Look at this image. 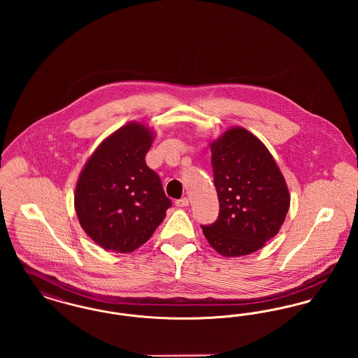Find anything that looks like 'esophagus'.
<instances>
[{
    "instance_id": "obj_1",
    "label": "esophagus",
    "mask_w": 358,
    "mask_h": 358,
    "mask_svg": "<svg viewBox=\"0 0 358 358\" xmlns=\"http://www.w3.org/2000/svg\"><path fill=\"white\" fill-rule=\"evenodd\" d=\"M187 205H189V200H187V197H182V199L176 201V206H178V208H185Z\"/></svg>"
}]
</instances>
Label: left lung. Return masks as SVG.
<instances>
[{"mask_svg": "<svg viewBox=\"0 0 358 358\" xmlns=\"http://www.w3.org/2000/svg\"><path fill=\"white\" fill-rule=\"evenodd\" d=\"M217 220L201 225L222 256L248 255L273 238L289 208L286 181L267 148L241 127L210 145Z\"/></svg>", "mask_w": 358, "mask_h": 358, "instance_id": "1", "label": "left lung"}]
</instances>
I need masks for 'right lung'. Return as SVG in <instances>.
Listing matches in <instances>:
<instances>
[{"label": "right lung", "mask_w": 358, "mask_h": 358, "mask_svg": "<svg viewBox=\"0 0 358 358\" xmlns=\"http://www.w3.org/2000/svg\"><path fill=\"white\" fill-rule=\"evenodd\" d=\"M152 133L139 123L120 127L87 161L75 209L87 235L107 251L133 252L152 238L171 206L145 155Z\"/></svg>", "instance_id": "add662e5"}]
</instances>
